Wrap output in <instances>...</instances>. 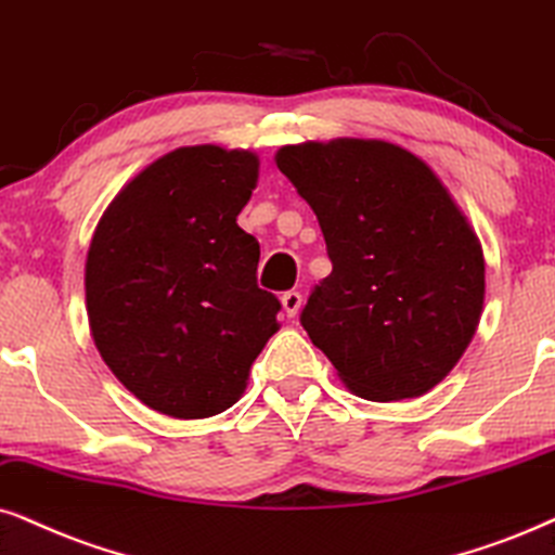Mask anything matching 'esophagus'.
Instances as JSON below:
<instances>
[{"mask_svg": "<svg viewBox=\"0 0 555 555\" xmlns=\"http://www.w3.org/2000/svg\"><path fill=\"white\" fill-rule=\"evenodd\" d=\"M282 305H284V312H286V318H294V314L299 312V307H301V294L299 292H284V297H282Z\"/></svg>", "mask_w": 555, "mask_h": 555, "instance_id": "1", "label": "esophagus"}]
</instances>
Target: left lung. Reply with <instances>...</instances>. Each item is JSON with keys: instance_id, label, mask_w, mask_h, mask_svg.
<instances>
[{"instance_id": "1", "label": "left lung", "mask_w": 555, "mask_h": 555, "mask_svg": "<svg viewBox=\"0 0 555 555\" xmlns=\"http://www.w3.org/2000/svg\"><path fill=\"white\" fill-rule=\"evenodd\" d=\"M276 166L333 261L301 327L359 397L425 395L479 325L483 254L466 217L427 164L384 140L286 145Z\"/></svg>"}]
</instances>
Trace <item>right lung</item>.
I'll return each instance as SVG.
<instances>
[{
  "instance_id": "obj_1",
  "label": "right lung",
  "mask_w": 555,
  "mask_h": 555,
  "mask_svg": "<svg viewBox=\"0 0 555 555\" xmlns=\"http://www.w3.org/2000/svg\"><path fill=\"white\" fill-rule=\"evenodd\" d=\"M258 158L179 149L104 212L87 256V312L102 359L160 415L212 417L243 395L279 330L282 301L258 289L261 248L237 228Z\"/></svg>"
}]
</instances>
